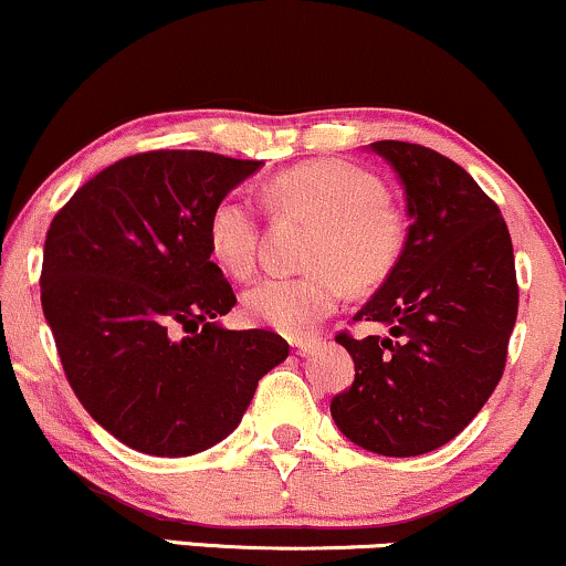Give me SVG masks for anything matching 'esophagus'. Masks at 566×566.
Listing matches in <instances>:
<instances>
[{
    "instance_id": "obj_1",
    "label": "esophagus",
    "mask_w": 566,
    "mask_h": 566,
    "mask_svg": "<svg viewBox=\"0 0 566 566\" xmlns=\"http://www.w3.org/2000/svg\"><path fill=\"white\" fill-rule=\"evenodd\" d=\"M315 338H291V352H294V355H298V357H304V355H310L312 349H315Z\"/></svg>"
}]
</instances>
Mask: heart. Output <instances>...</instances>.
I'll list each match as a JSON object with an SVG mask.
<instances>
[{"label":"heart","instance_id":"1","mask_svg":"<svg viewBox=\"0 0 566 566\" xmlns=\"http://www.w3.org/2000/svg\"><path fill=\"white\" fill-rule=\"evenodd\" d=\"M275 209L315 219L304 275H270L243 294L251 323L298 338L317 328L344 298L374 289L405 249V217L384 198V185L363 166L317 158L275 175L268 185ZM211 256L232 277L251 275L259 251V211L243 192H228L206 222Z\"/></svg>","mask_w":566,"mask_h":566}]
</instances>
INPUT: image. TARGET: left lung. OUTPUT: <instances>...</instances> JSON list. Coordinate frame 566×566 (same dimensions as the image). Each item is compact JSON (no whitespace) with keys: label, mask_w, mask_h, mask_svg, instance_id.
<instances>
[{"label":"left lung","mask_w":566,"mask_h":566,"mask_svg":"<svg viewBox=\"0 0 566 566\" xmlns=\"http://www.w3.org/2000/svg\"><path fill=\"white\" fill-rule=\"evenodd\" d=\"M370 150L400 177L410 228L400 262L355 315L389 334L338 331L355 381L331 400V416L370 453L408 458L453 440L490 400L506 368L520 285L501 209L467 169L400 139Z\"/></svg>","instance_id":"1"}]
</instances>
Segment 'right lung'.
Returning a JSON list of instances; mask_svg holds the SVG:
<instances>
[{"instance_id":"add662e5","label":"right lung","mask_w":566,"mask_h":566,"mask_svg":"<svg viewBox=\"0 0 566 566\" xmlns=\"http://www.w3.org/2000/svg\"><path fill=\"white\" fill-rule=\"evenodd\" d=\"M262 161L148 150L105 166L46 230L42 310L73 395L105 431L148 455L222 442L259 378L289 357L264 328L228 331L235 294L206 222Z\"/></svg>"}]
</instances>
